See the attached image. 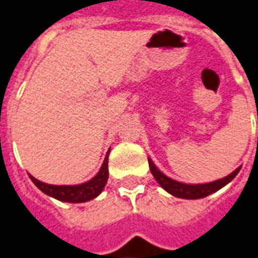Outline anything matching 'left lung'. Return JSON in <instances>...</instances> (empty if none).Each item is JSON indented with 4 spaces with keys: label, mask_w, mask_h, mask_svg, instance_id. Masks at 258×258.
Returning a JSON list of instances; mask_svg holds the SVG:
<instances>
[{
    "label": "left lung",
    "mask_w": 258,
    "mask_h": 258,
    "mask_svg": "<svg viewBox=\"0 0 258 258\" xmlns=\"http://www.w3.org/2000/svg\"><path fill=\"white\" fill-rule=\"evenodd\" d=\"M149 161V168L150 172L153 174L158 184L164 187L165 190L170 193L172 196H176L178 199H186V200H197V199H204L207 196L212 195L214 191H217L218 189H221L222 186H225L226 184H229L230 181L233 180L234 177L237 176V173L240 172L241 168H237L233 173H230L229 176L224 177L221 180L213 181V182H208V184H182L178 181H174L172 178H169L168 176H165L164 173L160 172L157 166L153 164V161L148 158Z\"/></svg>",
    "instance_id": "obj_1"
}]
</instances>
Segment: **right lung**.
Segmentation results:
<instances>
[{"instance_id": "add662e5", "label": "right lung", "mask_w": 258, "mask_h": 258, "mask_svg": "<svg viewBox=\"0 0 258 258\" xmlns=\"http://www.w3.org/2000/svg\"><path fill=\"white\" fill-rule=\"evenodd\" d=\"M109 152L106 153V157L104 160V164L101 166L100 172L97 173L96 176L89 180L88 182L80 185H50L41 182L37 178L29 174L30 180L33 184L36 185L41 191H44L45 195L50 196L53 199L63 201V203H86L90 200L96 199L97 196L100 195L102 189L106 185L109 177V169H108V156Z\"/></svg>"}]
</instances>
